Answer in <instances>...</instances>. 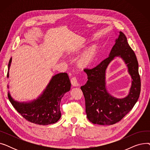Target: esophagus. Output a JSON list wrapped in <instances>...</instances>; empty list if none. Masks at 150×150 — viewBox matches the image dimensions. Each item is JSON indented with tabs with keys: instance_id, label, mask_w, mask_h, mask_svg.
I'll return each mask as SVG.
<instances>
[{
	"instance_id": "esophagus-1",
	"label": "esophagus",
	"mask_w": 150,
	"mask_h": 150,
	"mask_svg": "<svg viewBox=\"0 0 150 150\" xmlns=\"http://www.w3.org/2000/svg\"><path fill=\"white\" fill-rule=\"evenodd\" d=\"M70 82H71L72 85L73 86H74V87H77V86H79V83H78V80H76V78L75 77H73L72 79H71Z\"/></svg>"
}]
</instances>
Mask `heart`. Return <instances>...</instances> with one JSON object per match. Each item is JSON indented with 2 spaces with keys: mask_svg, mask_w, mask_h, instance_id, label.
Returning a JSON list of instances; mask_svg holds the SVG:
<instances>
[{
  "mask_svg": "<svg viewBox=\"0 0 150 150\" xmlns=\"http://www.w3.org/2000/svg\"><path fill=\"white\" fill-rule=\"evenodd\" d=\"M86 44H82L70 47L66 51V54L69 57H76L80 55L86 48ZM98 50V47L96 44L91 45L81 54L77 60V66L80 68H86L89 67L95 59Z\"/></svg>",
  "mask_w": 150,
  "mask_h": 150,
  "instance_id": "b5f03b06",
  "label": "heart"
}]
</instances>
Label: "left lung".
I'll return each instance as SVG.
<instances>
[{
    "label": "left lung",
    "mask_w": 150,
    "mask_h": 150,
    "mask_svg": "<svg viewBox=\"0 0 150 150\" xmlns=\"http://www.w3.org/2000/svg\"><path fill=\"white\" fill-rule=\"evenodd\" d=\"M120 57L128 68L132 79L128 95L123 98L111 95L106 88V69L115 57ZM88 81L81 86L84 94L86 112L88 120L101 125H113L121 120L134 107L140 92V78L136 54L129 45L127 37L120 31L109 57L96 67L86 69Z\"/></svg>",
    "instance_id": "obj_1"
}]
</instances>
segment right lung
I'll use <instances>...</instances> for the list:
<instances>
[{"label": "right lung", "mask_w": 150, "mask_h": 150, "mask_svg": "<svg viewBox=\"0 0 150 150\" xmlns=\"http://www.w3.org/2000/svg\"><path fill=\"white\" fill-rule=\"evenodd\" d=\"M12 61L8 63L7 78ZM71 83L66 73H59L53 76L46 88L36 99L28 101L14 100L8 92V97L16 111L28 121L38 125H48L57 122L61 118L60 102L64 94L70 90ZM7 88H9L8 84Z\"/></svg>", "instance_id": "obj_1"}]
</instances>
